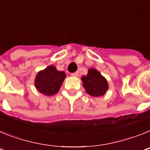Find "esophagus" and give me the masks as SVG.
Listing matches in <instances>:
<instances>
[{
    "label": "esophagus",
    "instance_id": "esophagus-1",
    "mask_svg": "<svg viewBox=\"0 0 150 150\" xmlns=\"http://www.w3.org/2000/svg\"><path fill=\"white\" fill-rule=\"evenodd\" d=\"M71 76H75V77H77V76H79V73H78V72L73 73V74H71Z\"/></svg>",
    "mask_w": 150,
    "mask_h": 150
}]
</instances>
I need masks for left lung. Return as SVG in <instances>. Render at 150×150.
Masks as SVG:
<instances>
[{"instance_id": "1", "label": "left lung", "mask_w": 150, "mask_h": 150, "mask_svg": "<svg viewBox=\"0 0 150 150\" xmlns=\"http://www.w3.org/2000/svg\"><path fill=\"white\" fill-rule=\"evenodd\" d=\"M81 79L87 94L92 97L103 96L109 88L106 78L95 68L88 69L86 76H82Z\"/></svg>"}]
</instances>
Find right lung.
<instances>
[{
  "instance_id": "right-lung-1",
  "label": "right lung",
  "mask_w": 150,
  "mask_h": 150,
  "mask_svg": "<svg viewBox=\"0 0 150 150\" xmlns=\"http://www.w3.org/2000/svg\"><path fill=\"white\" fill-rule=\"evenodd\" d=\"M65 78V73L58 71L55 66L51 64L37 74L34 86L41 94L52 96L59 92Z\"/></svg>"
}]
</instances>
